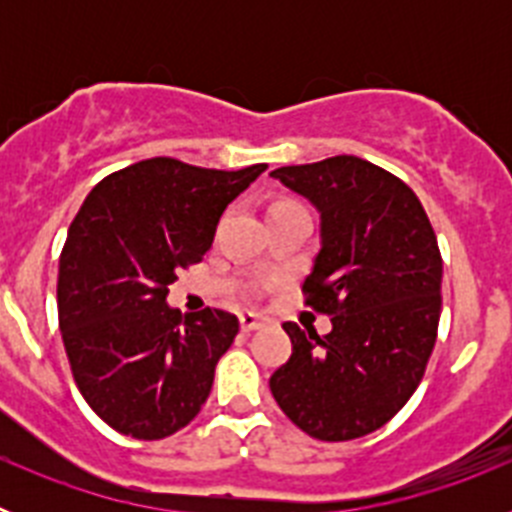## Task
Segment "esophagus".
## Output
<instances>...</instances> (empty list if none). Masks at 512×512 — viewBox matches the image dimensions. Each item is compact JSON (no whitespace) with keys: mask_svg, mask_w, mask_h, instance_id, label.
<instances>
[{"mask_svg":"<svg viewBox=\"0 0 512 512\" xmlns=\"http://www.w3.org/2000/svg\"><path fill=\"white\" fill-rule=\"evenodd\" d=\"M261 325H264V318H261V315H256V312H241V328L246 330H256V328H261Z\"/></svg>","mask_w":512,"mask_h":512,"instance_id":"esophagus-1","label":"esophagus"}]
</instances>
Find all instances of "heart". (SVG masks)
I'll use <instances>...</instances> for the list:
<instances>
[{"mask_svg": "<svg viewBox=\"0 0 512 512\" xmlns=\"http://www.w3.org/2000/svg\"><path fill=\"white\" fill-rule=\"evenodd\" d=\"M277 205H282V202H277Z\"/></svg>", "mask_w": 512, "mask_h": 512, "instance_id": "heart-1", "label": "heart"}]
</instances>
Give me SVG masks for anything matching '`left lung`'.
Instances as JSON below:
<instances>
[{
	"mask_svg": "<svg viewBox=\"0 0 512 512\" xmlns=\"http://www.w3.org/2000/svg\"><path fill=\"white\" fill-rule=\"evenodd\" d=\"M320 215V251L302 284L330 315L318 336L284 323L292 356L269 387L297 428L351 441L382 428L423 379L441 318L443 264L413 189L356 156L271 171Z\"/></svg>",
	"mask_w": 512,
	"mask_h": 512,
	"instance_id": "1",
	"label": "left lung"
}]
</instances>
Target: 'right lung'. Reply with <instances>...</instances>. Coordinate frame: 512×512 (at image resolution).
<instances>
[{
	"label": "right lung",
	"instance_id": "obj_1",
	"mask_svg": "<svg viewBox=\"0 0 512 512\" xmlns=\"http://www.w3.org/2000/svg\"><path fill=\"white\" fill-rule=\"evenodd\" d=\"M148 158L97 184L76 212L58 264V325L89 408L138 441L182 431L212 390L238 333L223 310L166 302L176 271L210 251L225 207L264 174Z\"/></svg>",
	"mask_w": 512,
	"mask_h": 512
}]
</instances>
